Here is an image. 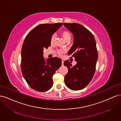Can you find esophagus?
I'll return each mask as SVG.
<instances>
[{
    "label": "esophagus",
    "instance_id": "esophagus-1",
    "mask_svg": "<svg viewBox=\"0 0 121 121\" xmlns=\"http://www.w3.org/2000/svg\"><path fill=\"white\" fill-rule=\"evenodd\" d=\"M64 65V61L63 60H62V65Z\"/></svg>",
    "mask_w": 121,
    "mask_h": 121
}]
</instances>
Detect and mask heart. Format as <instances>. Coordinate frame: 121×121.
Wrapping results in <instances>:
<instances>
[{"mask_svg":"<svg viewBox=\"0 0 121 121\" xmlns=\"http://www.w3.org/2000/svg\"><path fill=\"white\" fill-rule=\"evenodd\" d=\"M61 36L63 37V38L64 39V40L65 41H70V40L71 39V33H70L67 30H64V31H62L61 33ZM55 36L54 35H53V36H52L51 38V44H53L54 41H55ZM65 51L64 50H59L57 51L58 53L61 55V54H63V53H64Z\"/></svg>","mask_w":121,"mask_h":121,"instance_id":"heart-1","label":"heart"}]
</instances>
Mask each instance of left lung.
I'll use <instances>...</instances> for the list:
<instances>
[{"label":"left lung","mask_w":121,"mask_h":121,"mask_svg":"<svg viewBox=\"0 0 121 121\" xmlns=\"http://www.w3.org/2000/svg\"><path fill=\"white\" fill-rule=\"evenodd\" d=\"M63 25L74 37L73 44L68 55H72L77 62L73 66L68 60L64 63L68 69L65 83L72 90H81L89 84L95 74L98 57L95 40L92 34L83 26L77 23Z\"/></svg>","instance_id":"1"}]
</instances>
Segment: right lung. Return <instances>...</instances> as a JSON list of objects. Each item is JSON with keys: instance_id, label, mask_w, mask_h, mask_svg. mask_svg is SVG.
Returning <instances> with one entry per match:
<instances>
[{"instance_id": "right-lung-1", "label": "right lung", "mask_w": 121, "mask_h": 121, "mask_svg": "<svg viewBox=\"0 0 121 121\" xmlns=\"http://www.w3.org/2000/svg\"><path fill=\"white\" fill-rule=\"evenodd\" d=\"M62 24L39 25L30 31L24 40L22 49V72L29 86L36 91L44 92L52 87V76L61 66V59L56 57L46 61L43 51L50 46L53 34Z\"/></svg>"}]
</instances>
